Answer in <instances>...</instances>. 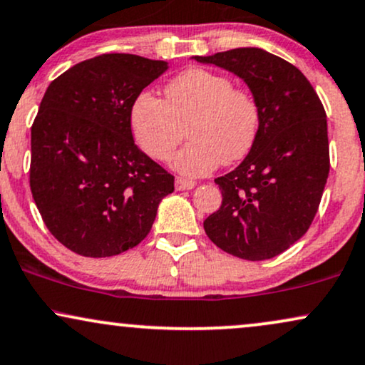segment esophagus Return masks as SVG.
<instances>
[{"label": "esophagus", "mask_w": 365, "mask_h": 365, "mask_svg": "<svg viewBox=\"0 0 365 365\" xmlns=\"http://www.w3.org/2000/svg\"><path fill=\"white\" fill-rule=\"evenodd\" d=\"M197 183L194 180H187V178H177V182H175V188H177L178 192H183V190H190V188H194Z\"/></svg>", "instance_id": "esophagus-1"}]
</instances>
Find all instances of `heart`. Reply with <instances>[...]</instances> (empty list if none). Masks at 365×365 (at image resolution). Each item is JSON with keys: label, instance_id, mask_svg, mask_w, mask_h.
I'll return each mask as SVG.
<instances>
[{"label": "heart", "instance_id": "heart-1", "mask_svg": "<svg viewBox=\"0 0 365 365\" xmlns=\"http://www.w3.org/2000/svg\"><path fill=\"white\" fill-rule=\"evenodd\" d=\"M188 127L192 140L171 160L188 177H202L222 161L240 160L253 146L260 108L247 90L232 88L230 78L194 68L166 86V102L143 91L130 108L134 138L148 156L165 161L173 155Z\"/></svg>", "mask_w": 365, "mask_h": 365}]
</instances>
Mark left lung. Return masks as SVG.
Returning <instances> with one entry per match:
<instances>
[{"instance_id": "8db88e82", "label": "left lung", "mask_w": 365, "mask_h": 365, "mask_svg": "<svg viewBox=\"0 0 365 365\" xmlns=\"http://www.w3.org/2000/svg\"><path fill=\"white\" fill-rule=\"evenodd\" d=\"M192 59L241 78L260 108L247 158L214 180L222 204L204 221L205 235L243 260L277 257L309 230L327 185L330 151L323 105L296 66L258 47Z\"/></svg>"}]
</instances>
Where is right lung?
Here are the masks:
<instances>
[{
    "label": "right lung",
    "instance_id": "right-lung-1",
    "mask_svg": "<svg viewBox=\"0 0 365 365\" xmlns=\"http://www.w3.org/2000/svg\"><path fill=\"white\" fill-rule=\"evenodd\" d=\"M168 63L102 54L56 78L32 125L30 188L57 241L83 257H113L151 231L175 190L168 171L135 146L130 108Z\"/></svg>",
    "mask_w": 365,
    "mask_h": 365
}]
</instances>
